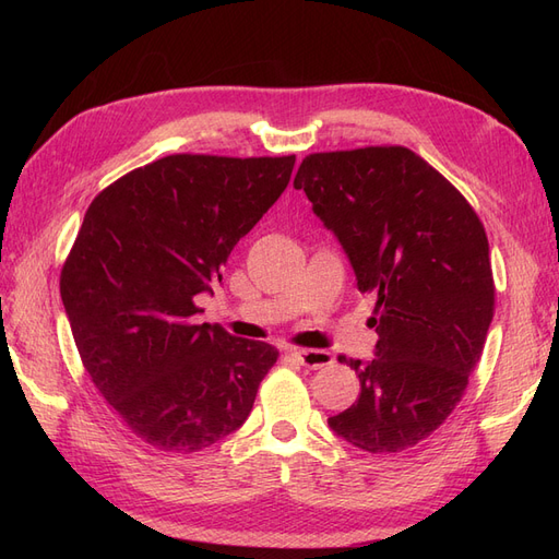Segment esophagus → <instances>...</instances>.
Listing matches in <instances>:
<instances>
[{
  "label": "esophagus",
  "instance_id": "1",
  "mask_svg": "<svg viewBox=\"0 0 559 559\" xmlns=\"http://www.w3.org/2000/svg\"><path fill=\"white\" fill-rule=\"evenodd\" d=\"M294 357L306 368H324L333 364L331 352L326 349H294Z\"/></svg>",
  "mask_w": 559,
  "mask_h": 559
}]
</instances>
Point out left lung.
<instances>
[{"label": "left lung", "mask_w": 559, "mask_h": 559, "mask_svg": "<svg viewBox=\"0 0 559 559\" xmlns=\"http://www.w3.org/2000/svg\"><path fill=\"white\" fill-rule=\"evenodd\" d=\"M294 189L347 253L361 294H376L370 361L341 357L361 394L329 427L349 445L392 454L425 441L462 401L495 314L489 245L478 214L403 146L312 154Z\"/></svg>", "instance_id": "1"}]
</instances>
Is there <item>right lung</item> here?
I'll list each match as a JSON object with an SVG mask.
<instances>
[{
	"label": "right lung",
	"mask_w": 559,
	"mask_h": 559,
	"mask_svg": "<svg viewBox=\"0 0 559 559\" xmlns=\"http://www.w3.org/2000/svg\"><path fill=\"white\" fill-rule=\"evenodd\" d=\"M296 156L177 154L114 181L83 216L62 306L97 392L134 436L198 452L238 431L277 349L193 324L233 247L275 205Z\"/></svg>",
	"instance_id": "right-lung-1"
}]
</instances>
